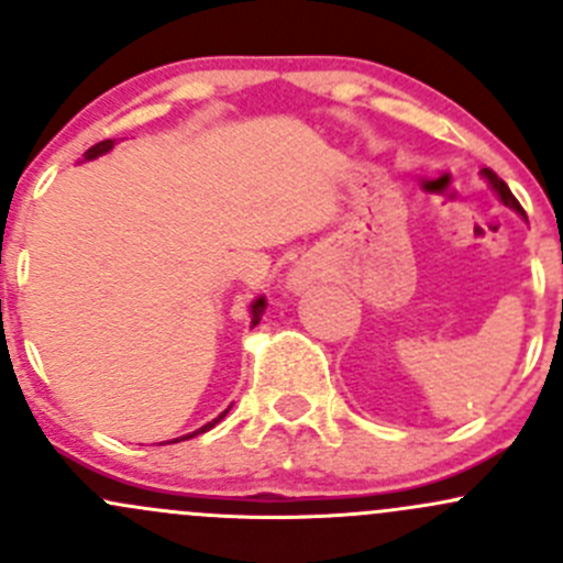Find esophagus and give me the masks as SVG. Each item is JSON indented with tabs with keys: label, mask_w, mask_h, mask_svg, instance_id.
<instances>
[{
	"label": "esophagus",
	"mask_w": 563,
	"mask_h": 563,
	"mask_svg": "<svg viewBox=\"0 0 563 563\" xmlns=\"http://www.w3.org/2000/svg\"><path fill=\"white\" fill-rule=\"evenodd\" d=\"M321 277V272H318V264H313V261H299L297 266H294L291 272H288V288L297 294L308 291L310 286Z\"/></svg>",
	"instance_id": "34e87169"
}]
</instances>
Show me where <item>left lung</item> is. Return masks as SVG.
I'll return each mask as SVG.
<instances>
[{
    "label": "left lung",
    "mask_w": 563,
    "mask_h": 563,
    "mask_svg": "<svg viewBox=\"0 0 563 563\" xmlns=\"http://www.w3.org/2000/svg\"><path fill=\"white\" fill-rule=\"evenodd\" d=\"M482 176H485V179H487V185L493 187V192H496V196H498V201H501L504 207L515 209V212H518L520 218L526 220V212H523V207H520V203H518V198L512 196V190H509V187H507V181H504V179H498V176L493 174L490 168H482Z\"/></svg>",
    "instance_id": "8db88e82"
}]
</instances>
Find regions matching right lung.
<instances>
[{
	"instance_id": "obj_1",
	"label": "right lung",
	"mask_w": 563,
	"mask_h": 563,
	"mask_svg": "<svg viewBox=\"0 0 563 563\" xmlns=\"http://www.w3.org/2000/svg\"><path fill=\"white\" fill-rule=\"evenodd\" d=\"M113 144H117V139H106V141H100V144L89 146V150L84 152V163H87V161H98L100 155H108V152L113 150ZM264 310H266V297H255L253 302H250V327H255V323L261 321V316H264ZM229 408H231V406H229ZM229 408H225V411L220 413V417H214L212 422H207V424H203V428L192 430V433H187V435H179V439H172V441H161V446H163V444H176V441H187V439H192V435H198V433H207V430H212L214 424H218L220 419H223L225 413H229Z\"/></svg>"
}]
</instances>
